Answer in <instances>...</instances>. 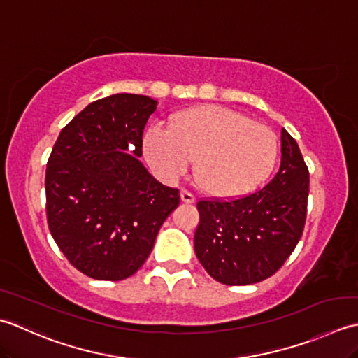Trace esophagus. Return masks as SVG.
<instances>
[{
	"mask_svg": "<svg viewBox=\"0 0 358 358\" xmlns=\"http://www.w3.org/2000/svg\"><path fill=\"white\" fill-rule=\"evenodd\" d=\"M180 199H182V202H185V203H193L196 201L194 194L189 193L188 189H182V192H180Z\"/></svg>",
	"mask_w": 358,
	"mask_h": 358,
	"instance_id": "34e87169",
	"label": "esophagus"
}]
</instances>
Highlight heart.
I'll list each match as a JSON object with an SVG mask.
<instances>
[{
  "instance_id": "b5f03b06",
  "label": "heart",
  "mask_w": 358,
  "mask_h": 358,
  "mask_svg": "<svg viewBox=\"0 0 358 358\" xmlns=\"http://www.w3.org/2000/svg\"><path fill=\"white\" fill-rule=\"evenodd\" d=\"M143 152L165 180L178 179L193 162V179L202 192L231 199L268 178L278 159V138L244 114L207 105L173 115L166 129L151 127Z\"/></svg>"
}]
</instances>
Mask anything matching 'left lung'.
<instances>
[{"label":"left lung","mask_w":358,"mask_h":358,"mask_svg":"<svg viewBox=\"0 0 358 358\" xmlns=\"http://www.w3.org/2000/svg\"><path fill=\"white\" fill-rule=\"evenodd\" d=\"M309 170L298 143L281 131V165L259 192L201 199L194 252L211 278L227 286L267 280L295 250L308 213Z\"/></svg>","instance_id":"left-lung-1"}]
</instances>
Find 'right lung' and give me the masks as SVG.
I'll return each instance as SVG.
<instances>
[{
  "mask_svg": "<svg viewBox=\"0 0 358 358\" xmlns=\"http://www.w3.org/2000/svg\"><path fill=\"white\" fill-rule=\"evenodd\" d=\"M157 101L114 94L62 129L46 169V216L58 249L94 280L120 281L143 266L178 188L160 184L138 157Z\"/></svg>",
  "mask_w": 358,
  "mask_h": 358,
  "instance_id": "right-lung-1",
  "label": "right lung"
}]
</instances>
